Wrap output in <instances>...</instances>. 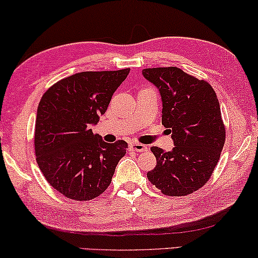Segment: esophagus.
<instances>
[{"label": "esophagus", "instance_id": "1", "mask_svg": "<svg viewBox=\"0 0 258 258\" xmlns=\"http://www.w3.org/2000/svg\"><path fill=\"white\" fill-rule=\"evenodd\" d=\"M130 149L134 150V152H147L148 150V147L142 145V143H132L130 145Z\"/></svg>", "mask_w": 258, "mask_h": 258}]
</instances>
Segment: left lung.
<instances>
[{
    "label": "left lung",
    "mask_w": 258,
    "mask_h": 258,
    "mask_svg": "<svg viewBox=\"0 0 258 258\" xmlns=\"http://www.w3.org/2000/svg\"><path fill=\"white\" fill-rule=\"evenodd\" d=\"M142 73L161 93L162 124L175 145L172 152L150 148L156 167L147 176L165 196L190 195L209 181L225 143L218 98L206 80L179 68L145 69Z\"/></svg>",
    "instance_id": "1"
}]
</instances>
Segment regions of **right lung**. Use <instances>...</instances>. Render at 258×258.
<instances>
[{
    "label": "right lung",
    "instance_id": "obj_1",
    "mask_svg": "<svg viewBox=\"0 0 258 258\" xmlns=\"http://www.w3.org/2000/svg\"><path fill=\"white\" fill-rule=\"evenodd\" d=\"M129 71L76 73L41 97L34 134L36 162L49 185L66 198L86 202L102 195L125 155L128 143H106L90 124L106 111Z\"/></svg>",
    "mask_w": 258,
    "mask_h": 258
}]
</instances>
